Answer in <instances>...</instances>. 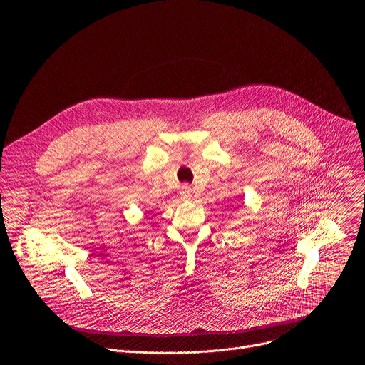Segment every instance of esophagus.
<instances>
[{"label": "esophagus", "instance_id": "esophagus-1", "mask_svg": "<svg viewBox=\"0 0 365 365\" xmlns=\"http://www.w3.org/2000/svg\"><path fill=\"white\" fill-rule=\"evenodd\" d=\"M180 197H182L183 200H187V199L192 197V189H190V186L183 185V186L180 187Z\"/></svg>", "mask_w": 365, "mask_h": 365}]
</instances>
